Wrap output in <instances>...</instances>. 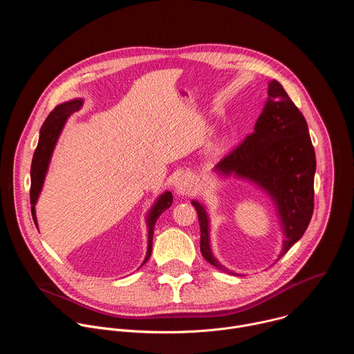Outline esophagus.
<instances>
[{
	"mask_svg": "<svg viewBox=\"0 0 354 354\" xmlns=\"http://www.w3.org/2000/svg\"><path fill=\"white\" fill-rule=\"evenodd\" d=\"M194 183H196V182H194L193 175H190V174L182 175V176L179 178L178 183H176V193H179V194H182V196L189 194V193L193 190Z\"/></svg>",
	"mask_w": 354,
	"mask_h": 354,
	"instance_id": "34e87169",
	"label": "esophagus"
}]
</instances>
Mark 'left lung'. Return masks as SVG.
<instances>
[{
	"instance_id": "1",
	"label": "left lung",
	"mask_w": 354,
	"mask_h": 354,
	"mask_svg": "<svg viewBox=\"0 0 354 354\" xmlns=\"http://www.w3.org/2000/svg\"><path fill=\"white\" fill-rule=\"evenodd\" d=\"M315 151L306 118L294 105L281 84L269 82L268 100L254 133L234 148L214 168L217 174L257 183L269 193L283 227V248L279 259L302 236L314 213ZM200 224V250L217 269L231 273L213 257L209 216L193 200Z\"/></svg>"
}]
</instances>
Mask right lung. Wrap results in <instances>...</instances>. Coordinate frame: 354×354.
<instances>
[{
  "instance_id": "obj_1",
  "label": "right lung",
  "mask_w": 354,
  "mask_h": 354,
  "mask_svg": "<svg viewBox=\"0 0 354 354\" xmlns=\"http://www.w3.org/2000/svg\"><path fill=\"white\" fill-rule=\"evenodd\" d=\"M82 106V99H73L68 100V102H64L62 105H57L47 119L44 120L41 129H40V136H39V142L35 149L33 160H32V167H30V205H32V217L35 221V225L37 228V221H36V213H35V205L37 201V197L40 194L44 176L48 168L50 158H52L53 149L56 147V142L59 140V136L68 119V116L77 111H80ZM172 193L165 192L162 193L153 209L149 210L148 217H147V225H148V249H147V255L142 262V265L149 259L151 252H153V234H154V227L158 220V217L171 207L172 205ZM141 265V266H142Z\"/></svg>"
}]
</instances>
